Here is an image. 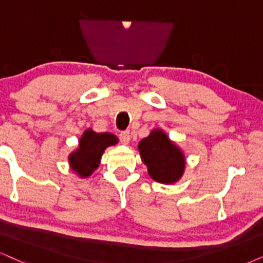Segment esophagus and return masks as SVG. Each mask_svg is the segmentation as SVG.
Here are the masks:
<instances>
[{"label":"esophagus","mask_w":263,"mask_h":263,"mask_svg":"<svg viewBox=\"0 0 263 263\" xmlns=\"http://www.w3.org/2000/svg\"><path fill=\"white\" fill-rule=\"evenodd\" d=\"M119 138H120V142L122 144H128L129 139H131V134L128 131H122L119 135Z\"/></svg>","instance_id":"34e87169"}]
</instances>
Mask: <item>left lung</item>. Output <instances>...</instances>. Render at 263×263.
Listing matches in <instances>:
<instances>
[{
  "instance_id": "left-lung-1",
  "label": "left lung",
  "mask_w": 263,
  "mask_h": 263,
  "mask_svg": "<svg viewBox=\"0 0 263 263\" xmlns=\"http://www.w3.org/2000/svg\"><path fill=\"white\" fill-rule=\"evenodd\" d=\"M138 149L153 179L170 184L182 177L185 166L183 153L161 129H154L147 138L142 139Z\"/></svg>"
}]
</instances>
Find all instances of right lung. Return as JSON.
<instances>
[{
	"instance_id": "add662e5",
	"label": "right lung",
	"mask_w": 263,
	"mask_h": 263,
	"mask_svg": "<svg viewBox=\"0 0 263 263\" xmlns=\"http://www.w3.org/2000/svg\"><path fill=\"white\" fill-rule=\"evenodd\" d=\"M118 143V138L112 134H97L91 128L86 129L80 138L78 151L69 155L71 168L78 172L80 177H88L99 166L104 149Z\"/></svg>"
}]
</instances>
